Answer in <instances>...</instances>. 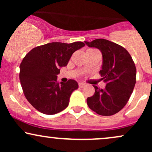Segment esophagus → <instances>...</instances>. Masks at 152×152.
Segmentation results:
<instances>
[{
  "label": "esophagus",
  "mask_w": 152,
  "mask_h": 152,
  "mask_svg": "<svg viewBox=\"0 0 152 152\" xmlns=\"http://www.w3.org/2000/svg\"><path fill=\"white\" fill-rule=\"evenodd\" d=\"M84 83H78V86H79V88H83V86H84Z\"/></svg>",
  "instance_id": "1"
}]
</instances>
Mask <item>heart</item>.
Wrapping results in <instances>:
<instances>
[{
	"mask_svg": "<svg viewBox=\"0 0 152 152\" xmlns=\"http://www.w3.org/2000/svg\"><path fill=\"white\" fill-rule=\"evenodd\" d=\"M94 50V49H89V50Z\"/></svg>",
	"mask_w": 152,
	"mask_h": 152,
	"instance_id": "heart-1",
	"label": "heart"
}]
</instances>
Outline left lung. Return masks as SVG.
Segmentation results:
<instances>
[{
    "label": "left lung",
    "instance_id": "obj_1",
    "mask_svg": "<svg viewBox=\"0 0 152 152\" xmlns=\"http://www.w3.org/2000/svg\"><path fill=\"white\" fill-rule=\"evenodd\" d=\"M91 48H96L102 53L101 81L106 83L104 89L94 86L95 93L87 98L92 111L102 116L114 115L124 107L136 83L135 64L124 48L106 39L84 41Z\"/></svg>",
    "mask_w": 152,
    "mask_h": 152
}]
</instances>
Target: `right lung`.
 I'll return each instance as SVG.
<instances>
[{
	"mask_svg": "<svg viewBox=\"0 0 152 152\" xmlns=\"http://www.w3.org/2000/svg\"><path fill=\"white\" fill-rule=\"evenodd\" d=\"M85 46L81 41L72 43L52 42L33 48L20 65V81L26 99L36 110L53 115L69 106L74 91L78 88L75 80L57 82L61 68L67 66L76 50Z\"/></svg>",
	"mask_w": 152,
	"mask_h": 152,
	"instance_id": "right-lung-1",
	"label": "right lung"
}]
</instances>
